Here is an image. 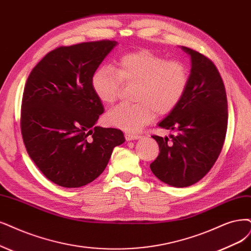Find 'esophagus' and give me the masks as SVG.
Segmentation results:
<instances>
[{
  "label": "esophagus",
  "instance_id": "1",
  "mask_svg": "<svg viewBox=\"0 0 251 251\" xmlns=\"http://www.w3.org/2000/svg\"><path fill=\"white\" fill-rule=\"evenodd\" d=\"M125 138H126V141H133V140H138V138H141V135L127 132V133H125Z\"/></svg>",
  "mask_w": 251,
  "mask_h": 251
}]
</instances>
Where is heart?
Segmentation results:
<instances>
[{"label":"heart","mask_w":251,"mask_h":251,"mask_svg":"<svg viewBox=\"0 0 251 251\" xmlns=\"http://www.w3.org/2000/svg\"><path fill=\"white\" fill-rule=\"evenodd\" d=\"M188 81V71L182 63L142 50L121 57L116 69L102 66L96 70L92 89L99 101L109 105L119 99L124 85L136 83L135 103H121L105 116L108 125L136 132L149 124L156 113H172L182 100Z\"/></svg>","instance_id":"b5f03b06"}]
</instances>
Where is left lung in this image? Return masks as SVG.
Returning <instances> with one entry per match:
<instances>
[{"label":"left lung","instance_id":"obj_1","mask_svg":"<svg viewBox=\"0 0 251 251\" xmlns=\"http://www.w3.org/2000/svg\"><path fill=\"white\" fill-rule=\"evenodd\" d=\"M190 57L186 92L178 106L158 126L176 132L169 137L153 135L159 155L150 164L165 184L187 187L205 177L221 152L227 128V100L224 81L208 58L181 46Z\"/></svg>","mask_w":251,"mask_h":251}]
</instances>
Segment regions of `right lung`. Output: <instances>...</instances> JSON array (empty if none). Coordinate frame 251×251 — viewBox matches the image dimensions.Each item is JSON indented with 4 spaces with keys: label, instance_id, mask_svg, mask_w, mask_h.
Listing matches in <instances>:
<instances>
[{
    "label": "right lung",
    "instance_id": "1",
    "mask_svg": "<svg viewBox=\"0 0 251 251\" xmlns=\"http://www.w3.org/2000/svg\"><path fill=\"white\" fill-rule=\"evenodd\" d=\"M116 41L61 46L49 52L27 77L21 128L27 154L46 178L66 188L94 181L106 168L123 132L96 126L103 113L92 76Z\"/></svg>",
    "mask_w": 251,
    "mask_h": 251
}]
</instances>
